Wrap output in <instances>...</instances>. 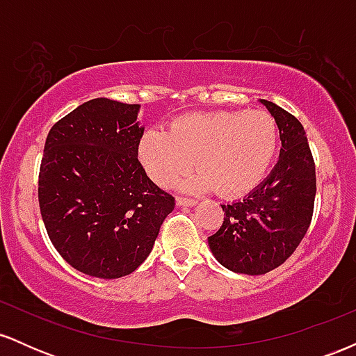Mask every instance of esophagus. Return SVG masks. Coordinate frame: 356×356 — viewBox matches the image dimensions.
Returning <instances> with one entry per match:
<instances>
[{
  "label": "esophagus",
  "mask_w": 356,
  "mask_h": 356,
  "mask_svg": "<svg viewBox=\"0 0 356 356\" xmlns=\"http://www.w3.org/2000/svg\"><path fill=\"white\" fill-rule=\"evenodd\" d=\"M175 204H177L179 207H192L197 204V201H194V199H186V197H177L175 199Z\"/></svg>",
  "instance_id": "1"
}]
</instances>
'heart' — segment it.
I'll return each mask as SVG.
<instances>
[{"instance_id":"heart-1","label":"heart","mask_w":356,"mask_h":356,"mask_svg":"<svg viewBox=\"0 0 356 356\" xmlns=\"http://www.w3.org/2000/svg\"><path fill=\"white\" fill-rule=\"evenodd\" d=\"M277 150L276 120L264 110L197 112L170 122L169 130L150 129L138 142V161L152 181L174 182L191 170L184 191L214 187L222 197L246 194L264 179Z\"/></svg>"}]
</instances>
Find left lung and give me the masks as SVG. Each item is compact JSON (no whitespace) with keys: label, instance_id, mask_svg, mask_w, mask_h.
Returning <instances> with one entry per match:
<instances>
[{"label":"left lung","instance_id":"left-lung-1","mask_svg":"<svg viewBox=\"0 0 356 356\" xmlns=\"http://www.w3.org/2000/svg\"><path fill=\"white\" fill-rule=\"evenodd\" d=\"M280 129V159L259 186L222 204L224 222L207 238L211 252L229 271L264 275L283 264L305 238L313 216L316 175L303 125L268 100H259Z\"/></svg>","mask_w":356,"mask_h":356}]
</instances>
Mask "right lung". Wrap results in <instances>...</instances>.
Instances as JSON below:
<instances>
[{
	"mask_svg": "<svg viewBox=\"0 0 356 356\" xmlns=\"http://www.w3.org/2000/svg\"><path fill=\"white\" fill-rule=\"evenodd\" d=\"M140 105L85 102L51 127L40 167L38 201L53 246L83 275H130L152 251L174 197L137 159Z\"/></svg>",
	"mask_w": 356,
	"mask_h": 356,
	"instance_id": "1",
	"label": "right lung"
}]
</instances>
